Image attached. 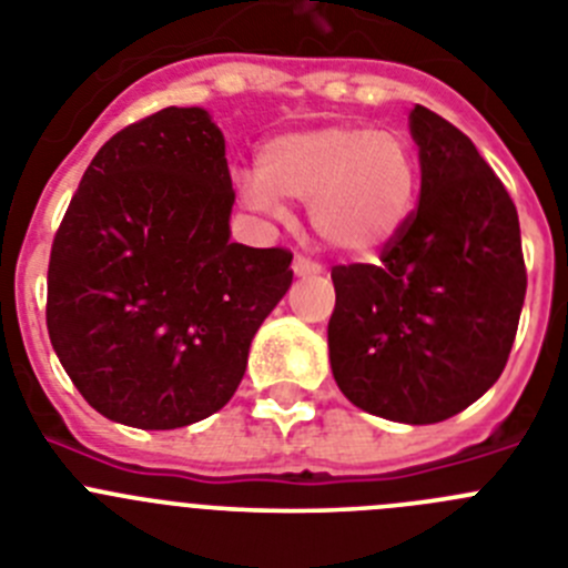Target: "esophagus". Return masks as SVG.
<instances>
[{"label":"esophagus","mask_w":568,"mask_h":568,"mask_svg":"<svg viewBox=\"0 0 568 568\" xmlns=\"http://www.w3.org/2000/svg\"><path fill=\"white\" fill-rule=\"evenodd\" d=\"M293 270H295V275H318L321 273V264H318V261L307 258V255H295Z\"/></svg>","instance_id":"34e87169"}]
</instances>
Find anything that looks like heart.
I'll return each instance as SVG.
<instances>
[{
	"instance_id": "1",
	"label": "heart",
	"mask_w": 568,
	"mask_h": 568,
	"mask_svg": "<svg viewBox=\"0 0 568 568\" xmlns=\"http://www.w3.org/2000/svg\"><path fill=\"white\" fill-rule=\"evenodd\" d=\"M241 199L281 219L284 199L310 204L324 244L364 255L384 247L409 219L418 195V159L404 135L373 124H327L270 139L258 168L235 175Z\"/></svg>"
}]
</instances>
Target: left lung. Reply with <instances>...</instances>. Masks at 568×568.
Instances as JSON below:
<instances>
[{
    "instance_id": "obj_1",
    "label": "left lung",
    "mask_w": 568,
    "mask_h": 568,
    "mask_svg": "<svg viewBox=\"0 0 568 568\" xmlns=\"http://www.w3.org/2000/svg\"><path fill=\"white\" fill-rule=\"evenodd\" d=\"M420 199L381 264L333 267L329 364L341 393L398 424H438L509 361L526 295L515 202L466 133L409 113Z\"/></svg>"
}]
</instances>
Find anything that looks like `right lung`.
Instances as JSON below:
<instances>
[{"instance_id":"obj_1","label":"right lung","mask_w":568,"mask_h":568,"mask_svg":"<svg viewBox=\"0 0 568 568\" xmlns=\"http://www.w3.org/2000/svg\"><path fill=\"white\" fill-rule=\"evenodd\" d=\"M233 202L224 135L202 108L128 124L84 170L50 247L44 315L104 418L175 429L239 389L293 253L230 241Z\"/></svg>"}]
</instances>
